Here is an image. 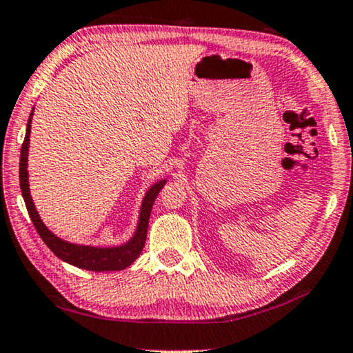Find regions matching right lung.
<instances>
[{
	"instance_id": "1",
	"label": "right lung",
	"mask_w": 353,
	"mask_h": 353,
	"mask_svg": "<svg viewBox=\"0 0 353 353\" xmlns=\"http://www.w3.org/2000/svg\"><path fill=\"white\" fill-rule=\"evenodd\" d=\"M32 115H34V110H32L29 121H27V130L24 143L21 148V162H19V181H21V191L22 198L26 201L27 212L32 219V223L39 232V235L45 241V245L58 256L59 259H63L68 264L72 266L87 269V271H95V272H103V271H121L131 266L132 263L137 259V256L143 253L145 236H148V225H149V217L150 210H152V204L155 198H157L160 190L165 185V180L155 183L154 186H150V190L145 193V198L143 201V208H141V216L139 223H137L134 236L128 241L126 245L115 246V248H95V246H84V245H72L68 241L61 240L57 235H53L52 232L45 227V223L40 219L39 212L35 210V205L32 203L30 191H29V175H27V152H29V136H30V123Z\"/></svg>"
}]
</instances>
